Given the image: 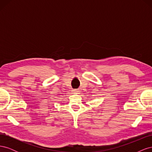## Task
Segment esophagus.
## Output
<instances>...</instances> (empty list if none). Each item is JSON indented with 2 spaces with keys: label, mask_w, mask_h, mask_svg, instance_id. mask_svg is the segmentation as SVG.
<instances>
[{
  "label": "esophagus",
  "mask_w": 152,
  "mask_h": 152,
  "mask_svg": "<svg viewBox=\"0 0 152 152\" xmlns=\"http://www.w3.org/2000/svg\"><path fill=\"white\" fill-rule=\"evenodd\" d=\"M72 92H73V93H74V94H79L80 91H79V89H73L72 91Z\"/></svg>",
  "instance_id": "1"
}]
</instances>
